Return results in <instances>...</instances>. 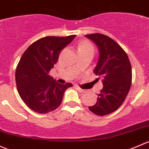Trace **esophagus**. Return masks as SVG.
I'll return each mask as SVG.
<instances>
[{
    "label": "esophagus",
    "instance_id": "obj_1",
    "mask_svg": "<svg viewBox=\"0 0 149 149\" xmlns=\"http://www.w3.org/2000/svg\"><path fill=\"white\" fill-rule=\"evenodd\" d=\"M76 88H77V89L78 91H79V92H80V93H85V90L82 89V88H79V87L76 86Z\"/></svg>",
    "mask_w": 149,
    "mask_h": 149
}]
</instances>
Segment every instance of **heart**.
Wrapping results in <instances>:
<instances>
[{
	"label": "heart",
	"instance_id": "heart-1",
	"mask_svg": "<svg viewBox=\"0 0 149 149\" xmlns=\"http://www.w3.org/2000/svg\"><path fill=\"white\" fill-rule=\"evenodd\" d=\"M77 50L78 51H94V48L92 44L88 40H82L78 44Z\"/></svg>",
	"mask_w": 149,
	"mask_h": 149
}]
</instances>
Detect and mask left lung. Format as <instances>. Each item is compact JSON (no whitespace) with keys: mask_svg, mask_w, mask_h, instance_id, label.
I'll list each match as a JSON object with an SVG mask.
<instances>
[{"mask_svg":"<svg viewBox=\"0 0 149 149\" xmlns=\"http://www.w3.org/2000/svg\"><path fill=\"white\" fill-rule=\"evenodd\" d=\"M85 37L98 48L99 58L93 72L102 78L104 85L97 94L96 104L88 108L96 115H107L116 111L126 98L132 83L131 64L123 48L111 38L100 33Z\"/></svg>","mask_w":149,"mask_h":149,"instance_id":"obj_1","label":"left lung"}]
</instances>
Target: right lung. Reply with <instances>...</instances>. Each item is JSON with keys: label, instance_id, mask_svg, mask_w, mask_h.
<instances>
[{"label": "right lung", "instance_id": "1", "mask_svg": "<svg viewBox=\"0 0 149 149\" xmlns=\"http://www.w3.org/2000/svg\"><path fill=\"white\" fill-rule=\"evenodd\" d=\"M75 36L40 38L31 44L20 58L15 74L17 90L32 111L46 114L55 110L61 104L66 90L72 86L58 83L48 74L61 51Z\"/></svg>", "mask_w": 149, "mask_h": 149}]
</instances>
